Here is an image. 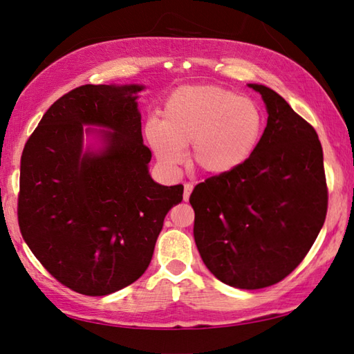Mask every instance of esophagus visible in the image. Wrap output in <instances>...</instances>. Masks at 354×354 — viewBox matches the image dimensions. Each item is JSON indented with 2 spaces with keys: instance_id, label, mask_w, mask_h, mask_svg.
<instances>
[{
  "instance_id": "1",
  "label": "esophagus",
  "mask_w": 354,
  "mask_h": 354,
  "mask_svg": "<svg viewBox=\"0 0 354 354\" xmlns=\"http://www.w3.org/2000/svg\"><path fill=\"white\" fill-rule=\"evenodd\" d=\"M192 192H193V184H190V183L184 184V201H185V202L190 199Z\"/></svg>"
}]
</instances>
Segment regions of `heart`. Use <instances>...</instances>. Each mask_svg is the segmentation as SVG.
<instances>
[{
    "label": "heart",
    "mask_w": 354,
    "mask_h": 354,
    "mask_svg": "<svg viewBox=\"0 0 354 354\" xmlns=\"http://www.w3.org/2000/svg\"><path fill=\"white\" fill-rule=\"evenodd\" d=\"M164 118L150 115L145 135L158 161L176 169L193 145L192 160L209 175H227L257 149L265 117L250 97L214 85L176 88L164 103Z\"/></svg>",
    "instance_id": "b5f03b06"
}]
</instances>
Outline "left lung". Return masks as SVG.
Returning a JSON list of instances; mask_svg holds the SVG:
<instances>
[{"instance_id": "obj_1", "label": "left lung", "mask_w": 354, "mask_h": 354, "mask_svg": "<svg viewBox=\"0 0 354 354\" xmlns=\"http://www.w3.org/2000/svg\"><path fill=\"white\" fill-rule=\"evenodd\" d=\"M268 124L242 167L208 178L190 196L194 242L217 280L263 289L288 277L324 225L327 184L318 133L280 94L250 84Z\"/></svg>"}]
</instances>
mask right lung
<instances>
[{
  "label": "right lung",
  "mask_w": 354,
  "mask_h": 354,
  "mask_svg": "<svg viewBox=\"0 0 354 354\" xmlns=\"http://www.w3.org/2000/svg\"><path fill=\"white\" fill-rule=\"evenodd\" d=\"M142 89H73L45 112L21 156V234L41 265L82 295H109L137 281L165 214L183 201L181 184L161 185L149 175L152 152L137 103ZM85 133L100 137L99 149L83 150Z\"/></svg>",
  "instance_id": "add662e5"
}]
</instances>
